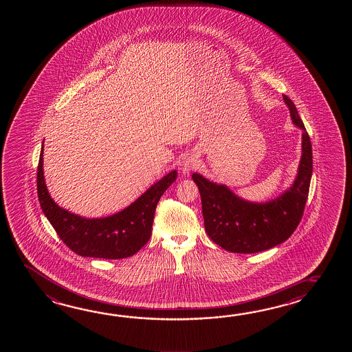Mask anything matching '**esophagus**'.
<instances>
[{"label": "esophagus", "mask_w": 352, "mask_h": 352, "mask_svg": "<svg viewBox=\"0 0 352 352\" xmlns=\"http://www.w3.org/2000/svg\"><path fill=\"white\" fill-rule=\"evenodd\" d=\"M197 167V164H196V160L192 157H186L184 161H182V165H181V171L184 175H187V173H190V171H192Z\"/></svg>", "instance_id": "obj_1"}]
</instances>
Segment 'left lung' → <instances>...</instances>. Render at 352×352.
<instances>
[{
	"label": "left lung",
	"instance_id": "8db88e82",
	"mask_svg": "<svg viewBox=\"0 0 352 352\" xmlns=\"http://www.w3.org/2000/svg\"><path fill=\"white\" fill-rule=\"evenodd\" d=\"M291 118L302 133V156L292 186L267 202L240 199L225 185L192 173L201 196L204 225L210 239L232 253L252 254L276 247L297 229L312 177V144L292 100L283 96Z\"/></svg>",
	"mask_w": 352,
	"mask_h": 352
}]
</instances>
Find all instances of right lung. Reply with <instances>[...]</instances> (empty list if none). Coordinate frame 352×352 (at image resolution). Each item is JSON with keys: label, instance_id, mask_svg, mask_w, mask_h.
Listing matches in <instances>:
<instances>
[{"label": "right lung", "instance_id": "1", "mask_svg": "<svg viewBox=\"0 0 352 352\" xmlns=\"http://www.w3.org/2000/svg\"><path fill=\"white\" fill-rule=\"evenodd\" d=\"M43 150L44 146L36 177L38 201L47 220L69 249L82 256L123 259L135 254L150 240L157 202L177 179L176 171L167 173L128 208L112 217L85 219L60 208L50 197L44 179Z\"/></svg>", "mask_w": 352, "mask_h": 352}]
</instances>
